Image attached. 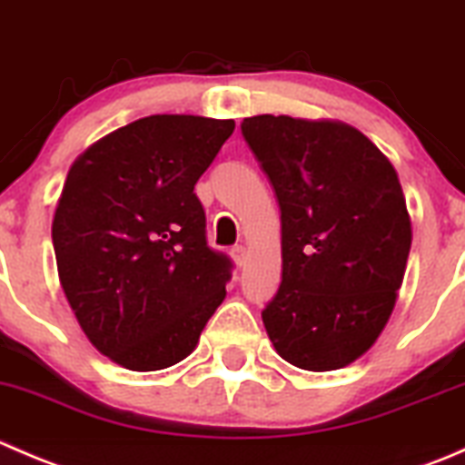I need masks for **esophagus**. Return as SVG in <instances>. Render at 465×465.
I'll list each match as a JSON object with an SVG mask.
<instances>
[{"label": "esophagus", "mask_w": 465, "mask_h": 465, "mask_svg": "<svg viewBox=\"0 0 465 465\" xmlns=\"http://www.w3.org/2000/svg\"><path fill=\"white\" fill-rule=\"evenodd\" d=\"M232 259H233V262H236L238 267H242L247 262V250L242 245H236L232 250Z\"/></svg>", "instance_id": "esophagus-1"}]
</instances>
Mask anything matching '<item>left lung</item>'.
<instances>
[{
	"instance_id": "1",
	"label": "left lung",
	"mask_w": 465,
	"mask_h": 465,
	"mask_svg": "<svg viewBox=\"0 0 465 465\" xmlns=\"http://www.w3.org/2000/svg\"><path fill=\"white\" fill-rule=\"evenodd\" d=\"M241 128L281 209L267 337L285 362L335 371L376 344L396 306L411 247L398 173L341 121L259 114Z\"/></svg>"
}]
</instances>
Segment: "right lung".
I'll list each match as a JSON object with an SVG mask.
<instances>
[{
	"label": "right lung",
	"mask_w": 465,
	"mask_h": 465,
	"mask_svg": "<svg viewBox=\"0 0 465 465\" xmlns=\"http://www.w3.org/2000/svg\"><path fill=\"white\" fill-rule=\"evenodd\" d=\"M233 119L153 114L72 163L55 206L58 279L87 340L130 371L191 355L223 303L232 262L206 245L195 182Z\"/></svg>",
	"instance_id": "add662e5"
}]
</instances>
